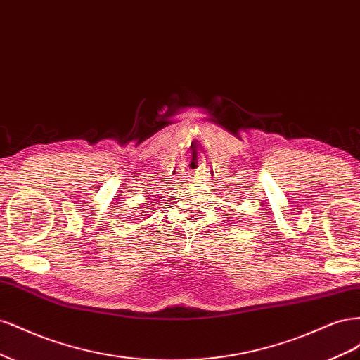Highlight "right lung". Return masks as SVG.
I'll return each mask as SVG.
<instances>
[{"instance_id":"add662e5","label":"right lung","mask_w":360,"mask_h":360,"mask_svg":"<svg viewBox=\"0 0 360 360\" xmlns=\"http://www.w3.org/2000/svg\"><path fill=\"white\" fill-rule=\"evenodd\" d=\"M143 216H144V214H143ZM136 219H139V216H138V217H136Z\"/></svg>"}]
</instances>
